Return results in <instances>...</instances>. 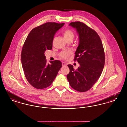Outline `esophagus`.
<instances>
[{"mask_svg":"<svg viewBox=\"0 0 127 127\" xmlns=\"http://www.w3.org/2000/svg\"><path fill=\"white\" fill-rule=\"evenodd\" d=\"M62 66H66V65H67L66 63L65 62H62Z\"/></svg>","mask_w":127,"mask_h":127,"instance_id":"obj_1","label":"esophagus"}]
</instances>
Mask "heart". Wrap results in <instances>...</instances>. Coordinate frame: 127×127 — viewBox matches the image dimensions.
Segmentation results:
<instances>
[{
  "label": "heart",
  "mask_w": 127,
  "mask_h": 127,
  "mask_svg": "<svg viewBox=\"0 0 127 127\" xmlns=\"http://www.w3.org/2000/svg\"><path fill=\"white\" fill-rule=\"evenodd\" d=\"M62 34L67 41L68 40H73L75 36V33L73 31L69 29L64 30L62 32ZM70 54V52H63L61 54V57L63 59L66 60Z\"/></svg>",
  "instance_id": "obj_1"
}]
</instances>
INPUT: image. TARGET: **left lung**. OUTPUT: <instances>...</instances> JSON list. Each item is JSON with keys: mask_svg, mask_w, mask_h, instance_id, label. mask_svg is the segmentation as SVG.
<instances>
[{"mask_svg": "<svg viewBox=\"0 0 127 127\" xmlns=\"http://www.w3.org/2000/svg\"><path fill=\"white\" fill-rule=\"evenodd\" d=\"M69 26L76 29L79 43L74 61L80 66L74 69L68 65L69 73L67 79L71 87L79 92L89 91L99 78L105 64L102 43L97 32L83 22H71Z\"/></svg>", "mask_w": 127, "mask_h": 127, "instance_id": "1", "label": "left lung"}]
</instances>
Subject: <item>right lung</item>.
<instances>
[{
	"instance_id": "add662e5",
	"label": "right lung",
	"mask_w": 127,
	"mask_h": 127,
	"mask_svg": "<svg viewBox=\"0 0 127 127\" xmlns=\"http://www.w3.org/2000/svg\"><path fill=\"white\" fill-rule=\"evenodd\" d=\"M64 23L47 22L34 28L27 36L21 51V63L29 83L37 89L52 83L62 63L58 60L47 63L45 52L51 50L54 36Z\"/></svg>"
}]
</instances>
